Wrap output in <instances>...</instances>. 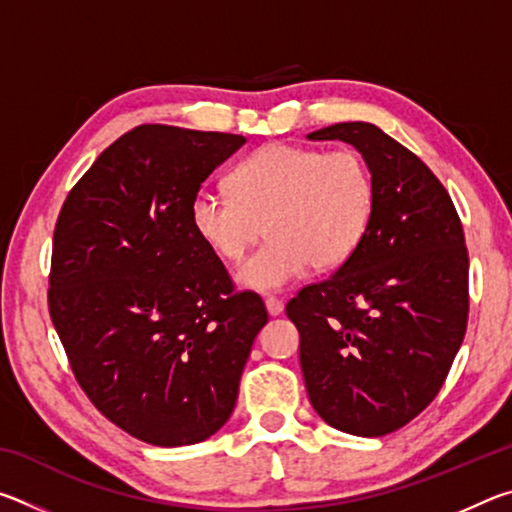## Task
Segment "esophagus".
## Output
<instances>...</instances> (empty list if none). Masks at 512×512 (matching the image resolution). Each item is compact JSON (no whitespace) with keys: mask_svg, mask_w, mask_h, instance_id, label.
I'll return each mask as SVG.
<instances>
[{"mask_svg":"<svg viewBox=\"0 0 512 512\" xmlns=\"http://www.w3.org/2000/svg\"><path fill=\"white\" fill-rule=\"evenodd\" d=\"M266 311L271 316H280L284 311V302L277 300V298H266Z\"/></svg>","mask_w":512,"mask_h":512,"instance_id":"34e87169","label":"esophagus"}]
</instances>
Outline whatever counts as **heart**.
<instances>
[{"mask_svg": "<svg viewBox=\"0 0 512 512\" xmlns=\"http://www.w3.org/2000/svg\"><path fill=\"white\" fill-rule=\"evenodd\" d=\"M230 189L198 192L192 225L225 262H241L266 232V244L237 271L239 287L257 293L289 287L309 266H343L366 237L377 198L375 178L357 151L323 153L284 142L237 164Z\"/></svg>", "mask_w": 512, "mask_h": 512, "instance_id": "obj_1", "label": "heart"}]
</instances>
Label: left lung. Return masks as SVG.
<instances>
[{
	"label": "left lung",
	"instance_id": "1",
	"mask_svg": "<svg viewBox=\"0 0 512 512\" xmlns=\"http://www.w3.org/2000/svg\"><path fill=\"white\" fill-rule=\"evenodd\" d=\"M307 140L352 144L377 198L357 253L289 300L302 377L329 427L386 436L427 409L463 343V225L427 164L375 124L343 121Z\"/></svg>",
	"mask_w": 512,
	"mask_h": 512
}]
</instances>
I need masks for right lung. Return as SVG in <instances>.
Masks as SVG:
<instances>
[{
    "instance_id": "obj_1",
    "label": "right lung",
    "mask_w": 512,
    "mask_h": 512,
    "mask_svg": "<svg viewBox=\"0 0 512 512\" xmlns=\"http://www.w3.org/2000/svg\"><path fill=\"white\" fill-rule=\"evenodd\" d=\"M244 135L144 124L103 151L54 232L49 314L92 404L133 438L219 431L268 314L235 293L192 225V201Z\"/></svg>"
}]
</instances>
